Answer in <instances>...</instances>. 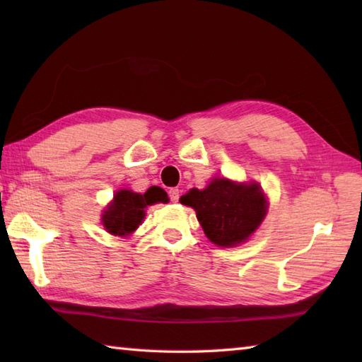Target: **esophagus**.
Masks as SVG:
<instances>
[{"label":"esophagus","mask_w":362,"mask_h":362,"mask_svg":"<svg viewBox=\"0 0 362 362\" xmlns=\"http://www.w3.org/2000/svg\"><path fill=\"white\" fill-rule=\"evenodd\" d=\"M169 199H171V202H179V197H180V191L177 188H171L168 191Z\"/></svg>","instance_id":"obj_1"}]
</instances>
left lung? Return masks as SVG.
I'll return each mask as SVG.
<instances>
[{
	"instance_id": "1",
	"label": "left lung",
	"mask_w": 362,
	"mask_h": 362,
	"mask_svg": "<svg viewBox=\"0 0 362 362\" xmlns=\"http://www.w3.org/2000/svg\"><path fill=\"white\" fill-rule=\"evenodd\" d=\"M180 202L193 206L206 238L224 247L247 240L267 210L257 183L241 185L227 179H214L205 189H191Z\"/></svg>"
}]
</instances>
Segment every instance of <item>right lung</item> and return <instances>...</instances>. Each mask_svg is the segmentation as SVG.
I'll return each mask as SVG.
<instances>
[{"label": "right lung", "instance_id": "right-lung-1", "mask_svg": "<svg viewBox=\"0 0 362 362\" xmlns=\"http://www.w3.org/2000/svg\"><path fill=\"white\" fill-rule=\"evenodd\" d=\"M157 202H166V196L160 188H149L144 194L121 189L115 194L112 205L104 211L103 224L112 235L126 236L140 226L146 206Z\"/></svg>", "mask_w": 362, "mask_h": 362}]
</instances>
